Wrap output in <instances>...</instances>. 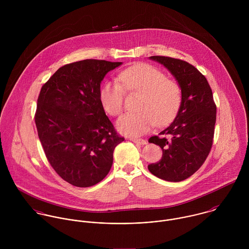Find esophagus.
<instances>
[{
    "mask_svg": "<svg viewBox=\"0 0 249 249\" xmlns=\"http://www.w3.org/2000/svg\"><path fill=\"white\" fill-rule=\"evenodd\" d=\"M130 141H132V142H135V143H138V144H141V145H143V144L146 143L145 140L138 139V138H130Z\"/></svg>",
    "mask_w": 249,
    "mask_h": 249,
    "instance_id": "1",
    "label": "esophagus"
}]
</instances>
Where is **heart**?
Masks as SVG:
<instances>
[{
	"label": "heart",
	"instance_id": "heart-1",
	"mask_svg": "<svg viewBox=\"0 0 249 249\" xmlns=\"http://www.w3.org/2000/svg\"><path fill=\"white\" fill-rule=\"evenodd\" d=\"M120 82L105 83L101 90L102 106L113 117L124 110V91L138 93L141 97L138 112L125 114L117 122L118 130L131 137L147 132L155 124L159 126L170 123L182 102V90L177 81L167 78L163 71L148 64H137L118 75Z\"/></svg>",
	"mask_w": 249,
	"mask_h": 249
}]
</instances>
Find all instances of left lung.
<instances>
[{"label":"left lung","instance_id":"8db88e82","mask_svg":"<svg viewBox=\"0 0 249 249\" xmlns=\"http://www.w3.org/2000/svg\"><path fill=\"white\" fill-rule=\"evenodd\" d=\"M178 80L182 102L174 122L148 142L162 148L161 160L147 166L155 177L179 182L193 176L206 160L212 144L216 107L206 77L190 63L168 56H150ZM168 136L167 139L165 136Z\"/></svg>","mask_w":249,"mask_h":249}]
</instances>
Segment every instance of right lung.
Here are the masks:
<instances>
[{
    "label": "right lung",
    "mask_w": 249,
    "mask_h": 249,
    "mask_svg": "<svg viewBox=\"0 0 249 249\" xmlns=\"http://www.w3.org/2000/svg\"><path fill=\"white\" fill-rule=\"evenodd\" d=\"M122 62L85 59L62 66L42 86L36 113L39 140L56 174L76 187H91L109 173L124 140L102 106L101 82Z\"/></svg>",
    "instance_id": "add662e5"
}]
</instances>
